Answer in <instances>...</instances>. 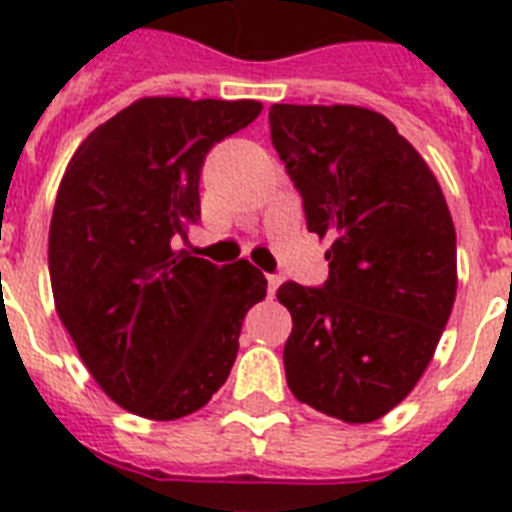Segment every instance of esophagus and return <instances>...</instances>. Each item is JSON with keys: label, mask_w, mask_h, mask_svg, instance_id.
Listing matches in <instances>:
<instances>
[{"label": "esophagus", "mask_w": 512, "mask_h": 512, "mask_svg": "<svg viewBox=\"0 0 512 512\" xmlns=\"http://www.w3.org/2000/svg\"><path fill=\"white\" fill-rule=\"evenodd\" d=\"M279 276H268V295H276V289H279Z\"/></svg>", "instance_id": "obj_1"}]
</instances>
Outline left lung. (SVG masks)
I'll return each mask as SVG.
<instances>
[{
  "mask_svg": "<svg viewBox=\"0 0 512 512\" xmlns=\"http://www.w3.org/2000/svg\"><path fill=\"white\" fill-rule=\"evenodd\" d=\"M268 122L308 231L332 239L324 287L284 281L276 292L292 313L287 385L342 422L380 420L422 377L457 295L441 185L369 108L276 103Z\"/></svg>",
  "mask_w": 512,
  "mask_h": 512,
  "instance_id": "obj_1",
  "label": "left lung"
}]
</instances>
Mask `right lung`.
<instances>
[{
    "instance_id": "1",
    "label": "right lung",
    "mask_w": 512,
    "mask_h": 512,
    "mask_svg": "<svg viewBox=\"0 0 512 512\" xmlns=\"http://www.w3.org/2000/svg\"><path fill=\"white\" fill-rule=\"evenodd\" d=\"M257 100L143 98L76 148L50 223L55 308L108 398L148 420L196 412L228 380L241 321L268 281L249 260L177 249L199 220L215 143Z\"/></svg>"
}]
</instances>
